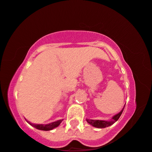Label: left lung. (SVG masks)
Returning <instances> with one entry per match:
<instances>
[{"mask_svg":"<svg viewBox=\"0 0 152 152\" xmlns=\"http://www.w3.org/2000/svg\"><path fill=\"white\" fill-rule=\"evenodd\" d=\"M125 107V106H124ZM124 107L123 109L118 114L115 115L112 117V118L109 121H99V120H91V119H86V121H87L88 124L92 125V126H94V127L97 128H104L106 127H108V126H111L112 124H114L115 122L117 121L118 120V118H120L121 115L123 111H124Z\"/></svg>","mask_w":152,"mask_h":152,"instance_id":"1","label":"left lung"}]
</instances>
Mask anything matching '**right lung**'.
Masks as SVG:
<instances>
[{
    "label": "right lung",
    "mask_w": 152,
    "mask_h": 152,
    "mask_svg": "<svg viewBox=\"0 0 152 152\" xmlns=\"http://www.w3.org/2000/svg\"><path fill=\"white\" fill-rule=\"evenodd\" d=\"M62 121L63 120H59V121H55V122L50 123V124H46V125L34 124H31V123L28 122V121H27L28 124L31 125V126H32L33 127L36 128V129L41 130H50L52 129H53V128L57 127V126H58L59 125L61 124V122H62Z\"/></svg>",
    "instance_id": "right-lung-1"
}]
</instances>
